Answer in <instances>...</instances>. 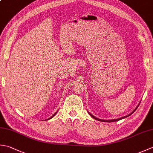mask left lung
I'll use <instances>...</instances> for the list:
<instances>
[{
  "label": "left lung",
  "instance_id": "obj_1",
  "mask_svg": "<svg viewBox=\"0 0 153 153\" xmlns=\"http://www.w3.org/2000/svg\"><path fill=\"white\" fill-rule=\"evenodd\" d=\"M139 106V105L137 106V108H136L135 109V110L137 108V107ZM135 110L134 112H133L132 113H131L130 114H129V115H128V116H123V117H122V118H118V119H114V120H101V119H99V118H95V116H94L93 115H92L91 114H90L89 112V114L92 117V118H93L94 119H95V120H99V121H100V122H116V121H119V120H122V119H123V118H126V117H128L129 116H130L131 114H132L133 113H134V112H135Z\"/></svg>",
  "mask_w": 153,
  "mask_h": 153
}]
</instances>
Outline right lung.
Wrapping results in <instances>:
<instances>
[{"label":"right lung","mask_w":153,"mask_h":153,"mask_svg":"<svg viewBox=\"0 0 153 153\" xmlns=\"http://www.w3.org/2000/svg\"><path fill=\"white\" fill-rule=\"evenodd\" d=\"M56 113H57V112H56V113H55V114H54V115H53V116H52V117H51V118H48V120H49V119H51V118H53V116H55V114H56Z\"/></svg>","instance_id":"1"}]
</instances>
